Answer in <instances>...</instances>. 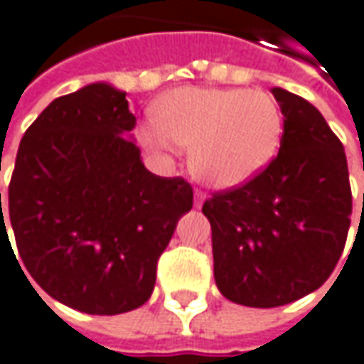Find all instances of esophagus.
I'll use <instances>...</instances> for the list:
<instances>
[{"label": "esophagus", "instance_id": "obj_1", "mask_svg": "<svg viewBox=\"0 0 364 364\" xmlns=\"http://www.w3.org/2000/svg\"><path fill=\"white\" fill-rule=\"evenodd\" d=\"M203 201H205V193H203V191H196V196H193V205H196V208H201V205H203Z\"/></svg>", "mask_w": 364, "mask_h": 364}]
</instances>
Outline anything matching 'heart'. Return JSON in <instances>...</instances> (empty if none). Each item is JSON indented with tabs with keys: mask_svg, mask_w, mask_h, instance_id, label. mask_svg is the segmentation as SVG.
<instances>
[{
	"mask_svg": "<svg viewBox=\"0 0 364 364\" xmlns=\"http://www.w3.org/2000/svg\"><path fill=\"white\" fill-rule=\"evenodd\" d=\"M283 134L277 102L240 87H177L152 105L140 140L156 152L189 149V165L215 189L250 181L275 159Z\"/></svg>",
	"mask_w": 364,
	"mask_h": 364,
	"instance_id": "b5f03b06",
	"label": "heart"
}]
</instances>
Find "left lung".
<instances>
[{
    "instance_id": "1",
    "label": "left lung",
    "mask_w": 364,
    "mask_h": 364,
    "mask_svg": "<svg viewBox=\"0 0 364 364\" xmlns=\"http://www.w3.org/2000/svg\"><path fill=\"white\" fill-rule=\"evenodd\" d=\"M271 91L283 114L279 154L201 208L212 224L215 285L248 308L285 306L322 287L344 250L353 213L338 136L304 97Z\"/></svg>"
}]
</instances>
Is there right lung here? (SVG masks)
Segmentation results:
<instances>
[{
    "label": "right lung",
    "instance_id": "obj_1",
    "mask_svg": "<svg viewBox=\"0 0 364 364\" xmlns=\"http://www.w3.org/2000/svg\"><path fill=\"white\" fill-rule=\"evenodd\" d=\"M134 126L126 93L107 83L56 97L20 142L6 212L0 193V245L11 224L30 277L85 314L146 304L159 257L193 205L183 177L144 166Z\"/></svg>",
    "mask_w": 364,
    "mask_h": 364
}]
</instances>
